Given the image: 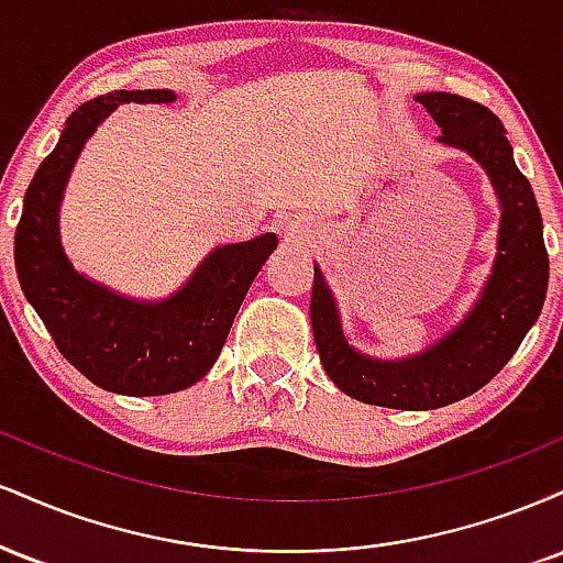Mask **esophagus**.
<instances>
[{
  "label": "esophagus",
  "mask_w": 563,
  "mask_h": 563,
  "mask_svg": "<svg viewBox=\"0 0 563 563\" xmlns=\"http://www.w3.org/2000/svg\"><path fill=\"white\" fill-rule=\"evenodd\" d=\"M290 235H296V238H301L303 235V228H301V224L299 222H294V224H290Z\"/></svg>",
  "instance_id": "34e87169"
}]
</instances>
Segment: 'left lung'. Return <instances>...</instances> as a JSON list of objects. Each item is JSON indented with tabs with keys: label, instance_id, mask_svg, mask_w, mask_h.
<instances>
[{
	"label": "left lung",
	"instance_id": "left-lung-1",
	"mask_svg": "<svg viewBox=\"0 0 563 563\" xmlns=\"http://www.w3.org/2000/svg\"><path fill=\"white\" fill-rule=\"evenodd\" d=\"M416 100L442 129L439 142L466 151L484 166L503 214L493 275L471 312L437 344L405 360L365 357L349 346L331 288L314 267L309 318L328 378L360 402L394 410H434L489 384L540 318L548 290L542 217L532 185L516 166L506 126L468 97L423 92Z\"/></svg>",
	"mask_w": 563,
	"mask_h": 563
}]
</instances>
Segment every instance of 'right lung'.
I'll return each instance as SVG.
<instances>
[{"mask_svg":"<svg viewBox=\"0 0 563 563\" xmlns=\"http://www.w3.org/2000/svg\"><path fill=\"white\" fill-rule=\"evenodd\" d=\"M172 100V89H115L76 108L25 190L15 230L18 280L55 346L100 389L129 397L183 391L211 371L243 296L277 245L275 232L219 245L164 301L126 299L76 273L60 245L57 211L84 142L121 102Z\"/></svg>","mask_w":563,"mask_h":563,"instance_id":"obj_1","label":"right lung"}]
</instances>
